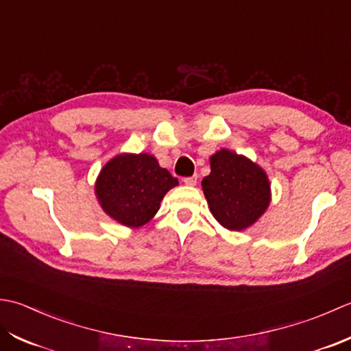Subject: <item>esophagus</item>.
<instances>
[{
    "instance_id": "esophagus-1",
    "label": "esophagus",
    "mask_w": 351,
    "mask_h": 351,
    "mask_svg": "<svg viewBox=\"0 0 351 351\" xmlns=\"http://www.w3.org/2000/svg\"><path fill=\"white\" fill-rule=\"evenodd\" d=\"M183 182H184V184H188V186H195L197 184V176L186 177V178H183Z\"/></svg>"
}]
</instances>
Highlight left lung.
<instances>
[{"label":"left lung","instance_id":"1","mask_svg":"<svg viewBox=\"0 0 351 351\" xmlns=\"http://www.w3.org/2000/svg\"><path fill=\"white\" fill-rule=\"evenodd\" d=\"M202 186L213 218L233 232L252 227L271 203V183L263 168L226 148L210 156V174Z\"/></svg>","mask_w":351,"mask_h":351}]
</instances>
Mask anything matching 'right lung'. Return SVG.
<instances>
[{"label":"right lung","instance_id":"obj_1","mask_svg":"<svg viewBox=\"0 0 351 351\" xmlns=\"http://www.w3.org/2000/svg\"><path fill=\"white\" fill-rule=\"evenodd\" d=\"M177 184V178L153 154L121 153L99 171L95 195L112 219L136 228L156 215L163 197Z\"/></svg>","mask_w":351,"mask_h":351}]
</instances>
